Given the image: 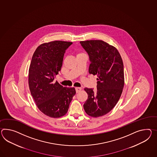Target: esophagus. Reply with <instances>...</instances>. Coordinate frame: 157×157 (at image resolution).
<instances>
[{
	"instance_id": "esophagus-1",
	"label": "esophagus",
	"mask_w": 157,
	"mask_h": 157,
	"mask_svg": "<svg viewBox=\"0 0 157 157\" xmlns=\"http://www.w3.org/2000/svg\"><path fill=\"white\" fill-rule=\"evenodd\" d=\"M81 90H82V88H80V87H76V88H75V90H76V92H77V93L80 91Z\"/></svg>"
}]
</instances>
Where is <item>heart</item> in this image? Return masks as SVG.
Masks as SVG:
<instances>
[{"mask_svg": "<svg viewBox=\"0 0 157 157\" xmlns=\"http://www.w3.org/2000/svg\"><path fill=\"white\" fill-rule=\"evenodd\" d=\"M83 54H84V53H79L78 54H77V56H80V55H83Z\"/></svg>", "mask_w": 157, "mask_h": 157, "instance_id": "1", "label": "heart"}]
</instances>
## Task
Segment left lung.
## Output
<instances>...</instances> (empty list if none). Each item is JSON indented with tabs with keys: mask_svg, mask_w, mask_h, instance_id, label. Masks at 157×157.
<instances>
[{
	"mask_svg": "<svg viewBox=\"0 0 157 157\" xmlns=\"http://www.w3.org/2000/svg\"><path fill=\"white\" fill-rule=\"evenodd\" d=\"M90 62L88 72L97 75V90L84 88L88 99L83 105L87 115L98 117L115 107L124 85V65L118 50L101 40L80 41Z\"/></svg>",
	"mask_w": 157,
	"mask_h": 157,
	"instance_id": "1",
	"label": "left lung"
}]
</instances>
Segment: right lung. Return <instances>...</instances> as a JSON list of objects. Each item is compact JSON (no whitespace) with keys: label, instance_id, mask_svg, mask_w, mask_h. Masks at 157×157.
Listing matches in <instances>:
<instances>
[{"label":"right lung","instance_id":"add662e5","mask_svg":"<svg viewBox=\"0 0 157 157\" xmlns=\"http://www.w3.org/2000/svg\"><path fill=\"white\" fill-rule=\"evenodd\" d=\"M72 44L62 41L42 44L32 58L28 78L31 95L40 111L51 117L66 114L76 93L74 87H63L54 82L61 70L66 50Z\"/></svg>","mask_w":157,"mask_h":157}]
</instances>
